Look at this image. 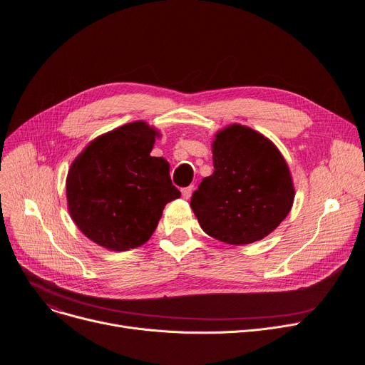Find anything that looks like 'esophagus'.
<instances>
[{
	"mask_svg": "<svg viewBox=\"0 0 365 365\" xmlns=\"http://www.w3.org/2000/svg\"><path fill=\"white\" fill-rule=\"evenodd\" d=\"M192 192H194V186L183 187V189H182V197H183L185 200H189L190 197H192Z\"/></svg>",
	"mask_w": 365,
	"mask_h": 365,
	"instance_id": "esophagus-1",
	"label": "esophagus"
}]
</instances>
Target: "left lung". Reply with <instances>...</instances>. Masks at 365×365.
<instances>
[{"instance_id":"left-lung-1","label":"left lung","mask_w":365,"mask_h":365,"mask_svg":"<svg viewBox=\"0 0 365 365\" xmlns=\"http://www.w3.org/2000/svg\"><path fill=\"white\" fill-rule=\"evenodd\" d=\"M215 171L190 198L202 231L222 242L244 245L274 232L290 213L294 183L272 140L241 124L215 134Z\"/></svg>"}]
</instances>
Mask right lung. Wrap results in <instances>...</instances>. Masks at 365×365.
Instances as JSON below:
<instances>
[{"instance_id":"add662e5","label":"right lung","mask_w":365,"mask_h":365,"mask_svg":"<svg viewBox=\"0 0 365 365\" xmlns=\"http://www.w3.org/2000/svg\"><path fill=\"white\" fill-rule=\"evenodd\" d=\"M160 130L134 121L91 140L66 176L68 210L93 242L112 252L143 245L155 231L167 202L178 200L170 164L150 157Z\"/></svg>"}]
</instances>
